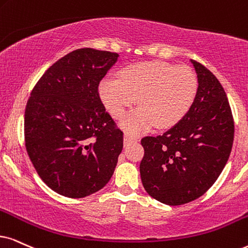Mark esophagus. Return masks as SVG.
Masks as SVG:
<instances>
[{
    "label": "esophagus",
    "instance_id": "34e87169",
    "mask_svg": "<svg viewBox=\"0 0 248 248\" xmlns=\"http://www.w3.org/2000/svg\"><path fill=\"white\" fill-rule=\"evenodd\" d=\"M124 144H129V143H133V142H137L139 139H137L136 136H133V135L130 134H124Z\"/></svg>",
    "mask_w": 248,
    "mask_h": 248
}]
</instances>
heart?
I'll return each instance as SVG.
<instances>
[{
    "mask_svg": "<svg viewBox=\"0 0 248 248\" xmlns=\"http://www.w3.org/2000/svg\"><path fill=\"white\" fill-rule=\"evenodd\" d=\"M198 92V79L190 67L162 61L136 62L119 72V79L105 78L99 95L115 119L124 115L137 98L140 108L124 119L121 126L139 133L152 126L169 128L187 113Z\"/></svg>",
    "mask_w": 248,
    "mask_h": 248,
    "instance_id": "b5f03b06",
    "label": "heart"
}]
</instances>
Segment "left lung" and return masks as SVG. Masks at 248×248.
I'll use <instances>...</instances> for the list:
<instances>
[{
    "label": "left lung",
    "mask_w": 248,
    "mask_h": 248,
    "mask_svg": "<svg viewBox=\"0 0 248 248\" xmlns=\"http://www.w3.org/2000/svg\"><path fill=\"white\" fill-rule=\"evenodd\" d=\"M192 62L198 92L183 119L159 136L140 140L144 156L140 171L152 198L177 206L202 197L227 164L234 122L227 93L208 68Z\"/></svg>",
    "instance_id": "obj_1"
}]
</instances>
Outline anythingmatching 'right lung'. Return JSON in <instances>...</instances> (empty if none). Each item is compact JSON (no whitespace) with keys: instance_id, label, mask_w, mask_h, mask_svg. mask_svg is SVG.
<instances>
[{"instance_id":"right-lung-1","label":"right lung","mask_w":248,"mask_h":248,"mask_svg":"<svg viewBox=\"0 0 248 248\" xmlns=\"http://www.w3.org/2000/svg\"><path fill=\"white\" fill-rule=\"evenodd\" d=\"M119 57L90 48L52 64L25 108V146L45 183L68 198L103 189L113 175L124 133L105 109L98 87Z\"/></svg>"}]
</instances>
